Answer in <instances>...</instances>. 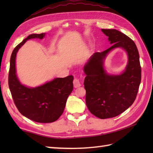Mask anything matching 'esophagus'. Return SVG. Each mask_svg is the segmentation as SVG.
<instances>
[{"instance_id": "obj_1", "label": "esophagus", "mask_w": 153, "mask_h": 153, "mask_svg": "<svg viewBox=\"0 0 153 153\" xmlns=\"http://www.w3.org/2000/svg\"><path fill=\"white\" fill-rule=\"evenodd\" d=\"M73 83H74V86L75 88H77V87H79L82 85V84H81V83L79 82V79L78 78H77V77H75L74 78Z\"/></svg>"}]
</instances>
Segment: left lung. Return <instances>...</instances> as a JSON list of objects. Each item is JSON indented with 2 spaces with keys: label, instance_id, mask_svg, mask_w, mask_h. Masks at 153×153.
<instances>
[{
  "label": "left lung",
  "instance_id": "8db88e82",
  "mask_svg": "<svg viewBox=\"0 0 153 153\" xmlns=\"http://www.w3.org/2000/svg\"><path fill=\"white\" fill-rule=\"evenodd\" d=\"M101 31L112 46L94 53L84 66L86 74L84 87L85 102L90 112L100 119L120 115L132 105L137 95L141 79L139 54L134 41L116 30ZM122 47L128 53V63L124 73L112 76L105 73L103 60L114 48Z\"/></svg>",
  "mask_w": 153,
  "mask_h": 153
}]
</instances>
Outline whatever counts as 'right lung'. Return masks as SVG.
Returning <instances> with one entry per match:
<instances>
[{
  "label": "right lung",
  "instance_id": "add662e5",
  "mask_svg": "<svg viewBox=\"0 0 153 153\" xmlns=\"http://www.w3.org/2000/svg\"><path fill=\"white\" fill-rule=\"evenodd\" d=\"M44 37L43 33L30 35L14 48L10 57L8 85L15 105L23 116L36 122L51 123L62 114L73 90V76L55 78L41 86L29 88L22 85L16 74V56L19 48L28 39Z\"/></svg>",
  "mask_w": 153,
  "mask_h": 153
}]
</instances>
